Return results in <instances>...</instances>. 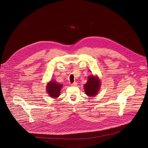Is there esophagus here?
<instances>
[{
  "label": "esophagus",
  "mask_w": 148,
  "mask_h": 148,
  "mask_svg": "<svg viewBox=\"0 0 148 148\" xmlns=\"http://www.w3.org/2000/svg\"><path fill=\"white\" fill-rule=\"evenodd\" d=\"M78 85V84H77V82H74V83H73L72 84H71V86H77Z\"/></svg>",
  "instance_id": "1"
}]
</instances>
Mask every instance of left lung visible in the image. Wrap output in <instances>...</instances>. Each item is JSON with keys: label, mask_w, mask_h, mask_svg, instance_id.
Segmentation results:
<instances>
[{"label": "left lung", "mask_w": 148, "mask_h": 148, "mask_svg": "<svg viewBox=\"0 0 148 148\" xmlns=\"http://www.w3.org/2000/svg\"><path fill=\"white\" fill-rule=\"evenodd\" d=\"M101 86L100 80L98 77L91 75L88 77L87 83L84 85L86 94L89 97H94L97 95Z\"/></svg>", "instance_id": "left-lung-1"}]
</instances>
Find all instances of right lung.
Masks as SVG:
<instances>
[{"instance_id":"add662e5","label":"right lung","mask_w":148,"mask_h":148,"mask_svg":"<svg viewBox=\"0 0 148 148\" xmlns=\"http://www.w3.org/2000/svg\"><path fill=\"white\" fill-rule=\"evenodd\" d=\"M62 87V85L58 84L54 80L51 81L49 82L46 86V91L51 97L57 98L60 95V89Z\"/></svg>"}]
</instances>
